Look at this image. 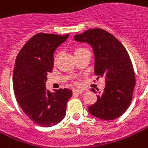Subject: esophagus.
<instances>
[{
	"instance_id": "1",
	"label": "esophagus",
	"mask_w": 148,
	"mask_h": 148,
	"mask_svg": "<svg viewBox=\"0 0 148 148\" xmlns=\"http://www.w3.org/2000/svg\"><path fill=\"white\" fill-rule=\"evenodd\" d=\"M83 92H84V90H77V89H74L73 90V93L74 94H81Z\"/></svg>"
}]
</instances>
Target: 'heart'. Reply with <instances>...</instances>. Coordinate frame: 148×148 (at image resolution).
Returning a JSON list of instances; mask_svg holds the SVG:
<instances>
[{
    "label": "heart",
    "instance_id": "obj_1",
    "mask_svg": "<svg viewBox=\"0 0 148 148\" xmlns=\"http://www.w3.org/2000/svg\"><path fill=\"white\" fill-rule=\"evenodd\" d=\"M85 48H77L75 49V51H74V53H77L78 52H79V51H82V50H84Z\"/></svg>",
    "mask_w": 148,
    "mask_h": 148
}]
</instances>
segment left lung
I'll return each instance as SVG.
<instances>
[{"instance_id": "obj_1", "label": "left lung", "mask_w": 148, "mask_h": 148, "mask_svg": "<svg viewBox=\"0 0 148 148\" xmlns=\"http://www.w3.org/2000/svg\"><path fill=\"white\" fill-rule=\"evenodd\" d=\"M74 38L91 46L95 74L97 79L105 78L106 87L98 92L97 101L89 106V112L105 121L116 119L129 107L136 84L133 66L126 49L112 34L100 28L89 29ZM91 90L95 92V89Z\"/></svg>"}]
</instances>
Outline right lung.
<instances>
[{
	"instance_id": "obj_1",
	"label": "right lung",
	"mask_w": 148,
	"mask_h": 148,
	"mask_svg": "<svg viewBox=\"0 0 148 148\" xmlns=\"http://www.w3.org/2000/svg\"><path fill=\"white\" fill-rule=\"evenodd\" d=\"M69 34L38 33L18 53L13 71V90L20 107L32 121L42 127L59 123L73 93L69 89L46 90L48 73L53 67V53Z\"/></svg>"
}]
</instances>
